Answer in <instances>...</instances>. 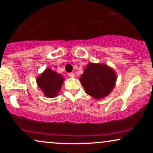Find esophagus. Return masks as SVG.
I'll return each mask as SVG.
<instances>
[{
    "label": "esophagus",
    "mask_w": 153,
    "mask_h": 153,
    "mask_svg": "<svg viewBox=\"0 0 153 153\" xmlns=\"http://www.w3.org/2000/svg\"><path fill=\"white\" fill-rule=\"evenodd\" d=\"M68 75H69V76L71 77V78H74V77H75V73H70Z\"/></svg>",
    "instance_id": "obj_1"
}]
</instances>
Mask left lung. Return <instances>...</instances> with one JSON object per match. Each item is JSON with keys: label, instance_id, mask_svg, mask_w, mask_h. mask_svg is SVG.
<instances>
[{"label": "left lung", "instance_id": "8db88e82", "mask_svg": "<svg viewBox=\"0 0 153 153\" xmlns=\"http://www.w3.org/2000/svg\"><path fill=\"white\" fill-rule=\"evenodd\" d=\"M80 81L87 94L96 99H100L106 97L113 90L117 75L106 64L91 62L84 70Z\"/></svg>", "mask_w": 153, "mask_h": 153}]
</instances>
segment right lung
<instances>
[{"mask_svg":"<svg viewBox=\"0 0 153 153\" xmlns=\"http://www.w3.org/2000/svg\"><path fill=\"white\" fill-rule=\"evenodd\" d=\"M62 75L47 68L36 78V82L45 96L54 98L57 96L64 82Z\"/></svg>","mask_w":153,"mask_h":153,"instance_id":"1","label":"right lung"}]
</instances>
